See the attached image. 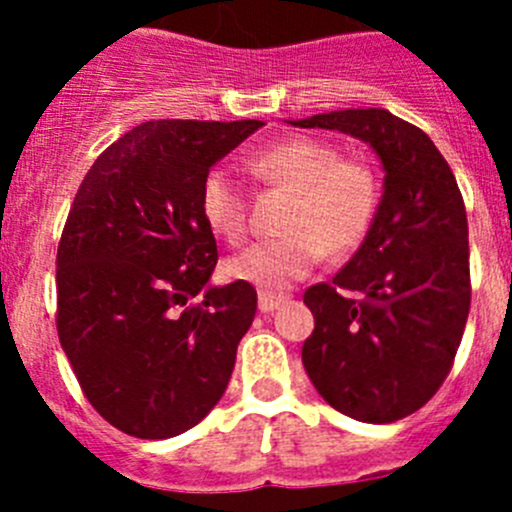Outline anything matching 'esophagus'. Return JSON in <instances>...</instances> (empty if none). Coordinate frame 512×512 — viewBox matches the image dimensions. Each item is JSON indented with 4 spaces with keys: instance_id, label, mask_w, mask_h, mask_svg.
<instances>
[{
    "instance_id": "esophagus-1",
    "label": "esophagus",
    "mask_w": 512,
    "mask_h": 512,
    "mask_svg": "<svg viewBox=\"0 0 512 512\" xmlns=\"http://www.w3.org/2000/svg\"><path fill=\"white\" fill-rule=\"evenodd\" d=\"M287 294H275V292H260V312H275L277 307L287 302Z\"/></svg>"
}]
</instances>
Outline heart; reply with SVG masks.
Instances as JSON below:
<instances>
[{"mask_svg": "<svg viewBox=\"0 0 512 512\" xmlns=\"http://www.w3.org/2000/svg\"><path fill=\"white\" fill-rule=\"evenodd\" d=\"M267 185L292 193L282 232L227 262L230 277L260 289H285L314 270L324 255L354 252L369 235L379 210L381 183L364 158L339 156L337 146L319 138L294 136L265 148L247 163ZM200 210L218 235L240 245L250 230V200L245 188L215 168L200 188Z\"/></svg>", "mask_w": 512, "mask_h": 512, "instance_id": "1", "label": "heart"}]
</instances>
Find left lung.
Instances as JSON below:
<instances>
[{
	"instance_id": "left-lung-1",
	"label": "left lung",
	"mask_w": 512,
	"mask_h": 512,
	"mask_svg": "<svg viewBox=\"0 0 512 512\" xmlns=\"http://www.w3.org/2000/svg\"><path fill=\"white\" fill-rule=\"evenodd\" d=\"M369 143L386 170L374 225L352 260L304 292L314 332L302 361L332 409L391 423L446 381L471 309L463 195L451 165L414 123L384 108L292 121Z\"/></svg>"
}]
</instances>
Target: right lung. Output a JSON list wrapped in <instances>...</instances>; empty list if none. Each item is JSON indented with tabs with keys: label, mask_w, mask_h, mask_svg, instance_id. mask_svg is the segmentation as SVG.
Here are the masks:
<instances>
[{
	"label": "right lung",
	"mask_w": 512,
	"mask_h": 512,
	"mask_svg": "<svg viewBox=\"0 0 512 512\" xmlns=\"http://www.w3.org/2000/svg\"><path fill=\"white\" fill-rule=\"evenodd\" d=\"M262 121H146L79 185L56 252V332L89 404L118 431L170 438L225 394L257 312L218 265L200 188Z\"/></svg>",
	"instance_id": "obj_1"
}]
</instances>
